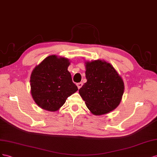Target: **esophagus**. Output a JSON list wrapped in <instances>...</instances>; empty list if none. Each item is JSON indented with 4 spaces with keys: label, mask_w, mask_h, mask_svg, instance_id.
<instances>
[{
    "label": "esophagus",
    "mask_w": 157,
    "mask_h": 157,
    "mask_svg": "<svg viewBox=\"0 0 157 157\" xmlns=\"http://www.w3.org/2000/svg\"><path fill=\"white\" fill-rule=\"evenodd\" d=\"M82 86H83V83H82V82H80V83H77V86H78V89H80V88H81V87H82Z\"/></svg>",
    "instance_id": "obj_1"
}]
</instances>
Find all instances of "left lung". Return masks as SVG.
Masks as SVG:
<instances>
[{
    "mask_svg": "<svg viewBox=\"0 0 157 157\" xmlns=\"http://www.w3.org/2000/svg\"><path fill=\"white\" fill-rule=\"evenodd\" d=\"M87 82L79 93L89 110L95 115L110 113L122 100L124 84L110 64L100 60L86 63Z\"/></svg>",
    "mask_w": 157,
    "mask_h": 157,
    "instance_id": "1",
    "label": "left lung"
}]
</instances>
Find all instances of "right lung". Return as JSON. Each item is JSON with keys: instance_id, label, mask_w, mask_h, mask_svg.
I'll use <instances>...</instances> for the list:
<instances>
[{"instance_id": "add662e5", "label": "right lung", "mask_w": 157, "mask_h": 157, "mask_svg": "<svg viewBox=\"0 0 157 157\" xmlns=\"http://www.w3.org/2000/svg\"><path fill=\"white\" fill-rule=\"evenodd\" d=\"M68 59L51 55L37 66L31 75V93L43 109L56 111L67 98L78 90L68 70Z\"/></svg>"}]
</instances>
